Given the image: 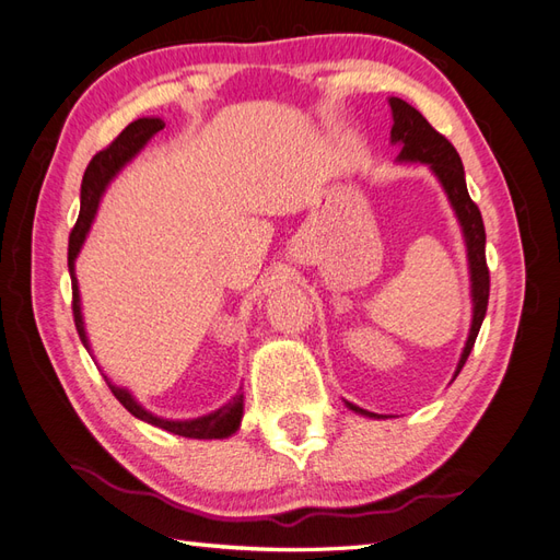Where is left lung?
<instances>
[{
    "instance_id": "8db88e82",
    "label": "left lung",
    "mask_w": 560,
    "mask_h": 560,
    "mask_svg": "<svg viewBox=\"0 0 560 560\" xmlns=\"http://www.w3.org/2000/svg\"><path fill=\"white\" fill-rule=\"evenodd\" d=\"M388 107H392V116H394L392 145L400 148L396 162L429 166V172L436 176L441 188H444L453 212H456L460 231H463V241H465V250H467V269H470L472 324H470V334H467L460 360L456 365V372H453V380H456L465 365L467 355H470V350L475 346V339L479 334V327H482V322H485L487 303H489V269H487V257H485V243H487L485 221H482V214H479V210H477V205L472 202L470 192H467L465 168H463L460 154L456 152V148H453L451 142L439 131H434L424 116L406 100L388 97ZM346 408L358 412V415H365V418H372V420L386 418V415L362 410L360 406H353L350 400H346Z\"/></svg>"
}]
</instances>
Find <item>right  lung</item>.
<instances>
[{
    "label": "right lung",
    "instance_id": "add662e5",
    "mask_svg": "<svg viewBox=\"0 0 560 560\" xmlns=\"http://www.w3.org/2000/svg\"><path fill=\"white\" fill-rule=\"evenodd\" d=\"M164 128V121L160 116H142V119H136L133 124H128L124 131L119 133L107 150L97 152L93 160H90L85 174H83V184H81V214H78L75 226L69 236V275H71V285H73V322L78 336H81L83 346L88 348V353L93 355V348H90V339L85 331V322H83V307H81V291H78V279H75V257L81 253L83 243L90 233V226H93L97 207L102 202V195L107 192L112 180L121 174V168L136 160V154L148 145V142L158 136ZM104 382L109 384L112 394L116 400L133 415V418L154 424L160 429H166V432L186 436V439H229L231 434L238 432L241 420H243V392L238 388L224 406L200 415V418H190V420H168L160 418V415L150 412L148 408H142V402L136 400V396L128 392L126 386H116L109 376H104Z\"/></svg>",
    "mask_w": 560,
    "mask_h": 560
}]
</instances>
